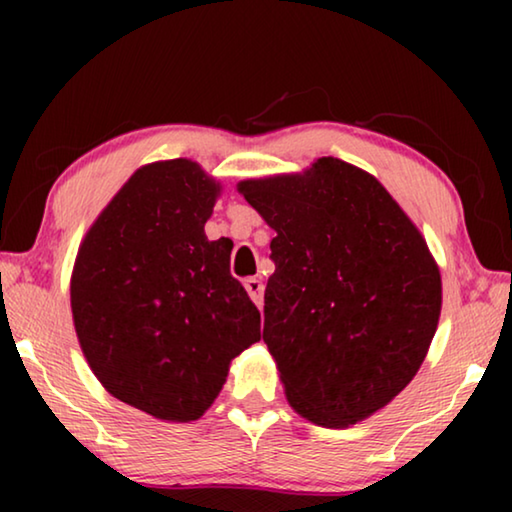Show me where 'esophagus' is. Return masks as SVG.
<instances>
[{"mask_svg": "<svg viewBox=\"0 0 512 512\" xmlns=\"http://www.w3.org/2000/svg\"><path fill=\"white\" fill-rule=\"evenodd\" d=\"M244 287L248 291L250 300H253L257 307H262V302H264V284H262V280H257V277H248V280L244 282Z\"/></svg>", "mask_w": 512, "mask_h": 512, "instance_id": "esophagus-1", "label": "esophagus"}]
</instances>
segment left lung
<instances>
[{
    "instance_id": "left-lung-1",
    "label": "left lung",
    "mask_w": 512,
    "mask_h": 512,
    "mask_svg": "<svg viewBox=\"0 0 512 512\" xmlns=\"http://www.w3.org/2000/svg\"><path fill=\"white\" fill-rule=\"evenodd\" d=\"M237 189L277 232L264 343L291 409L327 429L370 418L436 334L443 282L427 241L375 176L339 158Z\"/></svg>"
}]
</instances>
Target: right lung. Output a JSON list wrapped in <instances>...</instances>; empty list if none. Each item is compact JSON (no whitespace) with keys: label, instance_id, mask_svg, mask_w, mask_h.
<instances>
[{"label":"right lung","instance_id":"obj_1","mask_svg":"<svg viewBox=\"0 0 512 512\" xmlns=\"http://www.w3.org/2000/svg\"><path fill=\"white\" fill-rule=\"evenodd\" d=\"M221 183L187 158L137 169L90 225L69 300L106 391L164 422L210 409L230 361L259 341V311L230 275V239L210 241Z\"/></svg>","mask_w":512,"mask_h":512}]
</instances>
